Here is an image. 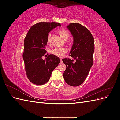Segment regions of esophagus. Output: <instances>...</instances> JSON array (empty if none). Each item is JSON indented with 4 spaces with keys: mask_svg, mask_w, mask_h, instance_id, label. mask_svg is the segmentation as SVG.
<instances>
[{
    "mask_svg": "<svg viewBox=\"0 0 120 120\" xmlns=\"http://www.w3.org/2000/svg\"><path fill=\"white\" fill-rule=\"evenodd\" d=\"M63 61L62 60L60 59V64H63Z\"/></svg>",
    "mask_w": 120,
    "mask_h": 120,
    "instance_id": "1",
    "label": "esophagus"
}]
</instances>
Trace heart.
I'll list each match as a JSON object with an SVG mask.
<instances>
[{"label": "heart", "instance_id": "obj_1", "mask_svg": "<svg viewBox=\"0 0 120 120\" xmlns=\"http://www.w3.org/2000/svg\"><path fill=\"white\" fill-rule=\"evenodd\" d=\"M57 33L64 40H67L70 37L69 32L68 30H64V29H60V30H57ZM51 36L52 34L50 33H49L48 34V36H47L46 43L48 45H50V43H51ZM67 51L68 50L67 48H64V47L55 48L50 50V53L57 57H61L64 56V54L67 52Z\"/></svg>", "mask_w": 120, "mask_h": 120}]
</instances>
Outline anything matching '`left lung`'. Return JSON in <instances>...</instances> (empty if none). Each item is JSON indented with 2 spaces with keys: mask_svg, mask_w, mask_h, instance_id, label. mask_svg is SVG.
<instances>
[{
  "mask_svg": "<svg viewBox=\"0 0 120 120\" xmlns=\"http://www.w3.org/2000/svg\"><path fill=\"white\" fill-rule=\"evenodd\" d=\"M67 28L74 38L70 56L76 60L63 59L66 70L63 77L68 85L77 86L85 81L93 64V53L95 50L94 38L90 30L79 23H71Z\"/></svg>",
  "mask_w": 120,
  "mask_h": 120,
  "instance_id": "8db88e82",
  "label": "left lung"
}]
</instances>
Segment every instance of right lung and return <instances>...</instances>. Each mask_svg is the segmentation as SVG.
Listing matches in <instances>:
<instances>
[{"instance_id": "right-lung-1", "label": "right lung", "mask_w": 120, "mask_h": 120, "mask_svg": "<svg viewBox=\"0 0 120 120\" xmlns=\"http://www.w3.org/2000/svg\"><path fill=\"white\" fill-rule=\"evenodd\" d=\"M57 22H38L30 28L24 41L23 59L26 75L30 82L42 85L49 81L52 71L59 65V57L49 54L46 56V38L49 32L57 26Z\"/></svg>"}]
</instances>
